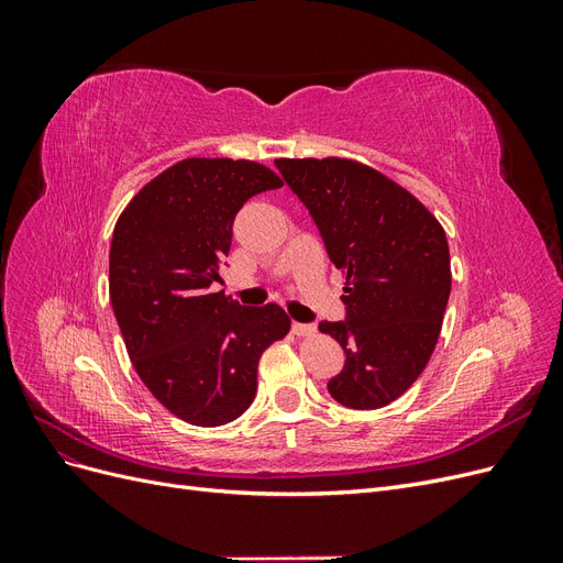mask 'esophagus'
Segmentation results:
<instances>
[{
    "mask_svg": "<svg viewBox=\"0 0 563 563\" xmlns=\"http://www.w3.org/2000/svg\"><path fill=\"white\" fill-rule=\"evenodd\" d=\"M291 331H294L296 335H300V338H308V335H314V333H317V327H314V323H300V321H294Z\"/></svg>",
    "mask_w": 563,
    "mask_h": 563,
    "instance_id": "obj_1",
    "label": "esophagus"
}]
</instances>
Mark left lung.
Returning a JSON list of instances; mask_svg holds the SVG:
<instances>
[{"instance_id": "1", "label": "left lung", "mask_w": 563, "mask_h": 563, "mask_svg": "<svg viewBox=\"0 0 563 563\" xmlns=\"http://www.w3.org/2000/svg\"><path fill=\"white\" fill-rule=\"evenodd\" d=\"M345 275V321L319 331L345 350L331 397L356 411L399 399L428 366L451 296L446 232L422 203L366 164L277 159Z\"/></svg>"}]
</instances>
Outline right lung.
<instances>
[{
    "label": "right lung",
    "instance_id": "right-lung-1",
    "mask_svg": "<svg viewBox=\"0 0 563 563\" xmlns=\"http://www.w3.org/2000/svg\"><path fill=\"white\" fill-rule=\"evenodd\" d=\"M282 185L258 162L190 157L152 178L114 225L110 300L131 364L162 406L199 428L246 411L261 354L291 329L275 302L244 308L211 294L234 216Z\"/></svg>",
    "mask_w": 563,
    "mask_h": 563
}]
</instances>
